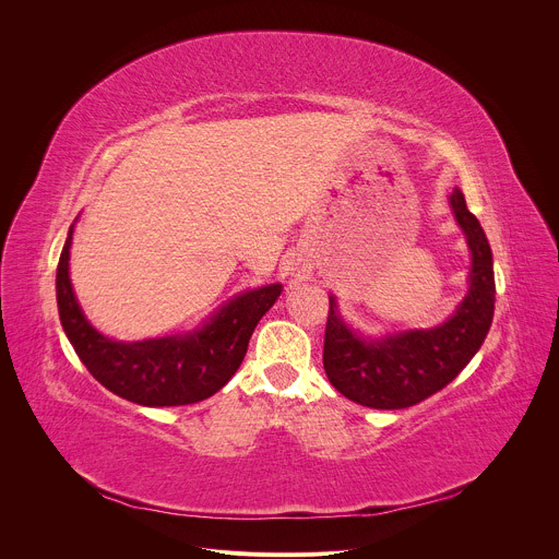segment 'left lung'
I'll return each mask as SVG.
<instances>
[{
    "instance_id": "8db88e82",
    "label": "left lung",
    "mask_w": 559,
    "mask_h": 559,
    "mask_svg": "<svg viewBox=\"0 0 559 559\" xmlns=\"http://www.w3.org/2000/svg\"><path fill=\"white\" fill-rule=\"evenodd\" d=\"M451 210L471 250L468 292L447 323L382 338L352 332L330 296L323 365L330 382L349 401L371 409H405L447 386L483 347L496 309L493 254L487 234L453 190Z\"/></svg>"
}]
</instances>
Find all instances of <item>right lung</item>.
<instances>
[{
  "mask_svg": "<svg viewBox=\"0 0 559 559\" xmlns=\"http://www.w3.org/2000/svg\"><path fill=\"white\" fill-rule=\"evenodd\" d=\"M72 225L57 265L61 328L79 360L106 389L143 407L192 405L214 395L241 367L254 328L283 285H265L223 305L203 328L136 343L99 334L79 307L68 276Z\"/></svg>",
  "mask_w": 559,
  "mask_h": 559,
  "instance_id": "obj_1",
  "label": "right lung"
}]
</instances>
